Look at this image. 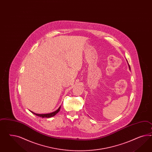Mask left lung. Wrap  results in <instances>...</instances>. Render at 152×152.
<instances>
[{
  "label": "left lung",
  "mask_w": 152,
  "mask_h": 152,
  "mask_svg": "<svg viewBox=\"0 0 152 152\" xmlns=\"http://www.w3.org/2000/svg\"><path fill=\"white\" fill-rule=\"evenodd\" d=\"M128 66H129V69L131 70V67H130V66L129 65V64H128Z\"/></svg>",
  "instance_id": "8db88e82"
}]
</instances>
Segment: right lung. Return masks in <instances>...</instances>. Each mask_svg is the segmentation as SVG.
I'll return each instance as SVG.
<instances>
[{
    "instance_id": "1",
    "label": "right lung",
    "mask_w": 152,
    "mask_h": 152,
    "mask_svg": "<svg viewBox=\"0 0 152 152\" xmlns=\"http://www.w3.org/2000/svg\"><path fill=\"white\" fill-rule=\"evenodd\" d=\"M60 108H61V106H60V107L58 108L56 111H54L53 112L50 113H47V114H37V113H35L33 112L32 111H30V112L31 113H33V114L37 115L38 117H40L42 118H50V117H52L54 116L55 115H56L60 110Z\"/></svg>"
}]
</instances>
